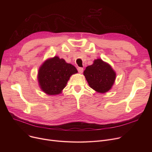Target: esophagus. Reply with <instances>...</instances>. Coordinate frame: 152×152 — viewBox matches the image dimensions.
<instances>
[{
    "label": "esophagus",
    "mask_w": 152,
    "mask_h": 152,
    "mask_svg": "<svg viewBox=\"0 0 152 152\" xmlns=\"http://www.w3.org/2000/svg\"><path fill=\"white\" fill-rule=\"evenodd\" d=\"M83 70H84L83 68H81V67H78L77 68V71H78L79 73H82L83 72Z\"/></svg>",
    "instance_id": "obj_1"
}]
</instances>
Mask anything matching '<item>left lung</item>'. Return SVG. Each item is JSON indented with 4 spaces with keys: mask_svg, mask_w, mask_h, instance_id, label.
<instances>
[{
    "mask_svg": "<svg viewBox=\"0 0 152 152\" xmlns=\"http://www.w3.org/2000/svg\"><path fill=\"white\" fill-rule=\"evenodd\" d=\"M84 75L91 88L99 93L110 91L116 79L113 68L100 58L95 60L92 65L86 67Z\"/></svg>",
    "mask_w": 152,
    "mask_h": 152,
    "instance_id": "obj_1",
    "label": "left lung"
}]
</instances>
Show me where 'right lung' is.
<instances>
[{
    "instance_id": "1",
    "label": "right lung",
    "mask_w": 152,
    "mask_h": 152,
    "mask_svg": "<svg viewBox=\"0 0 152 152\" xmlns=\"http://www.w3.org/2000/svg\"><path fill=\"white\" fill-rule=\"evenodd\" d=\"M77 73L75 66L57 56L47 59L39 68V86L48 95H58L66 87L70 76Z\"/></svg>"
}]
</instances>
